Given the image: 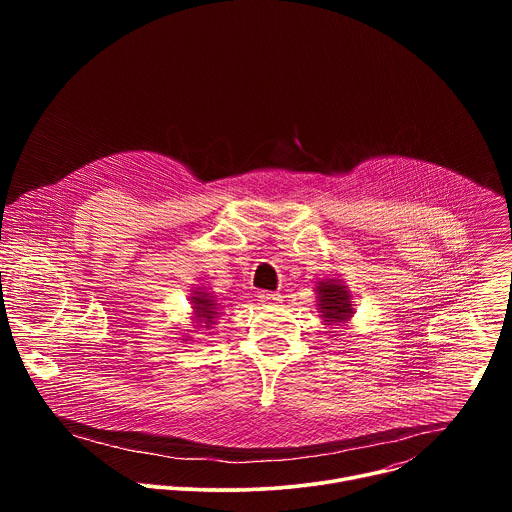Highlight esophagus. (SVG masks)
<instances>
[{
    "label": "esophagus",
    "instance_id": "34e87169",
    "mask_svg": "<svg viewBox=\"0 0 512 512\" xmlns=\"http://www.w3.org/2000/svg\"><path fill=\"white\" fill-rule=\"evenodd\" d=\"M257 298L263 304H279L281 302V296L277 294V291H259Z\"/></svg>",
    "mask_w": 512,
    "mask_h": 512
}]
</instances>
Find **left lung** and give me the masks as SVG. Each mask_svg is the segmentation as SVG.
Instances as JSON below:
<instances>
[{
	"label": "left lung",
	"mask_w": 512,
	"mask_h": 512,
	"mask_svg": "<svg viewBox=\"0 0 512 512\" xmlns=\"http://www.w3.org/2000/svg\"><path fill=\"white\" fill-rule=\"evenodd\" d=\"M320 291V310L324 314V318L334 320V322H344L350 318V302H348V294L344 291V285H336V283H326L318 287Z\"/></svg>",
	"instance_id": "obj_1"
}]
</instances>
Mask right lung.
Instances as JSON below:
<instances>
[{
	"mask_svg": "<svg viewBox=\"0 0 512 512\" xmlns=\"http://www.w3.org/2000/svg\"><path fill=\"white\" fill-rule=\"evenodd\" d=\"M194 300V304H196V312H198V318H206L208 322L212 320V310H214V302L212 300H206L204 296H200V298H192Z\"/></svg>",
	"mask_w": 512,
	"mask_h": 512,
	"instance_id": "add662e5",
	"label": "right lung"
}]
</instances>
